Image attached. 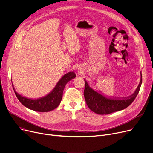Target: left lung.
Listing matches in <instances>:
<instances>
[{"label": "left lung", "mask_w": 153, "mask_h": 153, "mask_svg": "<svg viewBox=\"0 0 153 153\" xmlns=\"http://www.w3.org/2000/svg\"><path fill=\"white\" fill-rule=\"evenodd\" d=\"M142 83V76L140 84L131 95L125 98H107L91 88L85 80L84 97L88 107L98 114H109L127 108L137 96Z\"/></svg>", "instance_id": "left-lung-1"}]
</instances>
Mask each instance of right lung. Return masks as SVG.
<instances>
[{
  "label": "right lung",
  "instance_id": "add662e5",
  "mask_svg": "<svg viewBox=\"0 0 153 153\" xmlns=\"http://www.w3.org/2000/svg\"><path fill=\"white\" fill-rule=\"evenodd\" d=\"M74 77H76V74L74 72H69L65 74L58 81L51 92L46 96L38 99L24 97L15 91L13 84L12 86L16 97L25 107L35 111L48 112L55 109L59 106L62 100L63 92L65 85L69 81Z\"/></svg>",
  "mask_w": 153,
  "mask_h": 153
}]
</instances>
